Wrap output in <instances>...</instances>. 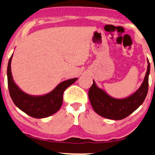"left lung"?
<instances>
[{
	"instance_id": "left-lung-1",
	"label": "left lung",
	"mask_w": 155,
	"mask_h": 155,
	"mask_svg": "<svg viewBox=\"0 0 155 155\" xmlns=\"http://www.w3.org/2000/svg\"><path fill=\"white\" fill-rule=\"evenodd\" d=\"M147 63V72L140 87L131 96L125 98H113L101 88H98L94 81L93 85L88 91V98L95 112L108 119L122 120L139 108L145 101L148 92V80L150 71L148 59Z\"/></svg>"
}]
</instances>
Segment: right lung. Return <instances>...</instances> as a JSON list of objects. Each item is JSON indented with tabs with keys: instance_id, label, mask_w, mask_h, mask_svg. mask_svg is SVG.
Segmentation results:
<instances>
[{
	"instance_id": "add662e5",
	"label": "right lung",
	"mask_w": 155,
	"mask_h": 155,
	"mask_svg": "<svg viewBox=\"0 0 155 155\" xmlns=\"http://www.w3.org/2000/svg\"><path fill=\"white\" fill-rule=\"evenodd\" d=\"M12 58L13 54L8 61L7 76L8 89L14 104L26 114L35 118H44L57 113L62 105L64 91L77 78L61 82L49 94L42 96L29 95L22 91L13 81L11 73Z\"/></svg>"
}]
</instances>
